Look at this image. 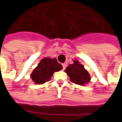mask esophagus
<instances>
[{
  "label": "esophagus",
  "mask_w": 122,
  "mask_h": 122,
  "mask_svg": "<svg viewBox=\"0 0 122 122\" xmlns=\"http://www.w3.org/2000/svg\"><path fill=\"white\" fill-rule=\"evenodd\" d=\"M62 65H63V70H65V69H66V66H67L66 63H63L62 64Z\"/></svg>",
  "instance_id": "1"
}]
</instances>
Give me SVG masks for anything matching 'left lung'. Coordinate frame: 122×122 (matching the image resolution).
<instances>
[{"mask_svg": "<svg viewBox=\"0 0 122 122\" xmlns=\"http://www.w3.org/2000/svg\"><path fill=\"white\" fill-rule=\"evenodd\" d=\"M65 71L70 77L71 81L76 84L83 86L90 81V76L88 72L78 61H74L72 65H69Z\"/></svg>", "mask_w": 122, "mask_h": 122, "instance_id": "1", "label": "left lung"}]
</instances>
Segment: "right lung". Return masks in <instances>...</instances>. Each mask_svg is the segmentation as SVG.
I'll list each match as a JSON object with an SVG mask.
<instances>
[{
  "mask_svg": "<svg viewBox=\"0 0 122 122\" xmlns=\"http://www.w3.org/2000/svg\"><path fill=\"white\" fill-rule=\"evenodd\" d=\"M62 69L63 66L56 58H44L33 71L30 76L36 84H42L50 80L54 72L59 71Z\"/></svg>",
  "mask_w": 122,
  "mask_h": 122,
  "instance_id": "add662e5",
  "label": "right lung"
}]
</instances>
